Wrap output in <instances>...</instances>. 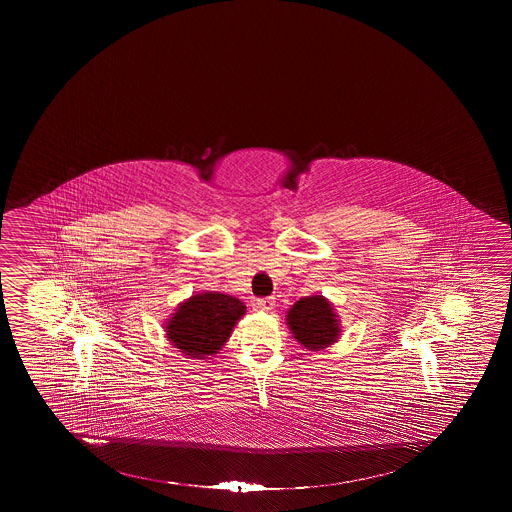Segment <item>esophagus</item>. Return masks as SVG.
<instances>
[{
	"mask_svg": "<svg viewBox=\"0 0 512 512\" xmlns=\"http://www.w3.org/2000/svg\"><path fill=\"white\" fill-rule=\"evenodd\" d=\"M255 305H257L260 310H271L273 307H275V298H273V296L257 298V300H255Z\"/></svg>",
	"mask_w": 512,
	"mask_h": 512,
	"instance_id": "obj_1",
	"label": "esophagus"
}]
</instances>
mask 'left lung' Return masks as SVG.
<instances>
[{
  "instance_id": "8db88e82",
  "label": "left lung",
  "mask_w": 512,
  "mask_h": 512,
  "mask_svg": "<svg viewBox=\"0 0 512 512\" xmlns=\"http://www.w3.org/2000/svg\"><path fill=\"white\" fill-rule=\"evenodd\" d=\"M287 325L298 343L321 350L339 336V323L332 305L323 296H307L287 312Z\"/></svg>"
}]
</instances>
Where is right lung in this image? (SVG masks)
I'll return each mask as SVG.
<instances>
[{
  "mask_svg": "<svg viewBox=\"0 0 512 512\" xmlns=\"http://www.w3.org/2000/svg\"><path fill=\"white\" fill-rule=\"evenodd\" d=\"M244 310L243 302L228 294H194L169 319L166 327L169 341L185 355L205 359L227 343Z\"/></svg>",
  "mask_w": 512,
  "mask_h": 512,
  "instance_id": "1",
  "label": "right lung"
}]
</instances>
